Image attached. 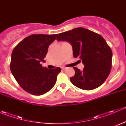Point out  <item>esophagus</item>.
<instances>
[{
	"label": "esophagus",
	"mask_w": 126,
	"mask_h": 126,
	"mask_svg": "<svg viewBox=\"0 0 126 126\" xmlns=\"http://www.w3.org/2000/svg\"><path fill=\"white\" fill-rule=\"evenodd\" d=\"M66 69V68H62V70H65Z\"/></svg>",
	"instance_id": "34e87169"
}]
</instances>
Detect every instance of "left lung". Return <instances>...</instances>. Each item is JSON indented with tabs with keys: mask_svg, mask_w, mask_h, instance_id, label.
Here are the masks:
<instances>
[{
	"mask_svg": "<svg viewBox=\"0 0 126 126\" xmlns=\"http://www.w3.org/2000/svg\"><path fill=\"white\" fill-rule=\"evenodd\" d=\"M57 41H66L72 45L74 58L78 57L85 67L80 71L74 67L71 83L85 90H91L102 84L110 74L112 51L102 36L82 27L58 34Z\"/></svg>",
	"mask_w": 126,
	"mask_h": 126,
	"instance_id": "left-lung-1",
	"label": "left lung"
}]
</instances>
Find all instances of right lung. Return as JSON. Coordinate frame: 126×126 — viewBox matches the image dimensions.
Masks as SVG:
<instances>
[{"label": "right lung", "instance_id": "right-lung-1", "mask_svg": "<svg viewBox=\"0 0 126 126\" xmlns=\"http://www.w3.org/2000/svg\"><path fill=\"white\" fill-rule=\"evenodd\" d=\"M57 36L33 34L13 49L10 62L11 73L21 88L31 94H44L55 84L61 68L48 69L43 67L41 62H45L49 46Z\"/></svg>", "mask_w": 126, "mask_h": 126}]
</instances>
